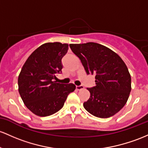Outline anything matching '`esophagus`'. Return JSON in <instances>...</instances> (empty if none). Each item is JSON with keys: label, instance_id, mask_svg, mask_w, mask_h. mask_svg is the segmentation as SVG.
<instances>
[{"label": "esophagus", "instance_id": "obj_1", "mask_svg": "<svg viewBox=\"0 0 148 148\" xmlns=\"http://www.w3.org/2000/svg\"><path fill=\"white\" fill-rule=\"evenodd\" d=\"M76 88H77L78 90H82V89H84V87L83 86H76Z\"/></svg>", "mask_w": 148, "mask_h": 148}]
</instances>
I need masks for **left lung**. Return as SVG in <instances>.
<instances>
[{
  "label": "left lung",
  "mask_w": 148,
  "mask_h": 148,
  "mask_svg": "<svg viewBox=\"0 0 148 148\" xmlns=\"http://www.w3.org/2000/svg\"><path fill=\"white\" fill-rule=\"evenodd\" d=\"M79 58L87 74H95V86L84 103L89 113L99 118H108L120 111L131 90V78L123 60L108 47L89 42L69 44Z\"/></svg>",
  "instance_id": "left-lung-1"
}]
</instances>
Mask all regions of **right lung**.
<instances>
[{"instance_id":"add662e5","label":"right lung","mask_w":148,"mask_h":148,"mask_svg":"<svg viewBox=\"0 0 148 148\" xmlns=\"http://www.w3.org/2000/svg\"><path fill=\"white\" fill-rule=\"evenodd\" d=\"M69 45L60 42L46 43L29 56L18 77V90L24 105L32 112L47 116L59 111L68 95L76 89L73 84L57 83L61 73L62 58Z\"/></svg>"}]
</instances>
